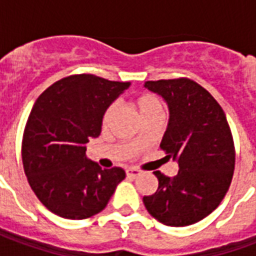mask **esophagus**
Listing matches in <instances>:
<instances>
[{
    "label": "esophagus",
    "mask_w": 256,
    "mask_h": 256,
    "mask_svg": "<svg viewBox=\"0 0 256 256\" xmlns=\"http://www.w3.org/2000/svg\"><path fill=\"white\" fill-rule=\"evenodd\" d=\"M126 175L130 176V178H136L138 175H140V171L138 168H130L126 170Z\"/></svg>",
    "instance_id": "obj_1"
}]
</instances>
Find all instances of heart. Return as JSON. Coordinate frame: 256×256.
<instances>
[{
  "instance_id": "heart-1",
  "label": "heart",
  "mask_w": 256,
  "mask_h": 256,
  "mask_svg": "<svg viewBox=\"0 0 256 256\" xmlns=\"http://www.w3.org/2000/svg\"><path fill=\"white\" fill-rule=\"evenodd\" d=\"M132 106L136 108V112L140 114V116H148L152 112H162V104L160 100L156 98L154 94H150V92H144V94H140V96H136L134 100H132ZM116 112V106L114 104H110L104 112V116H102V124L106 126L108 124V122L112 120V118L114 116Z\"/></svg>"
}]
</instances>
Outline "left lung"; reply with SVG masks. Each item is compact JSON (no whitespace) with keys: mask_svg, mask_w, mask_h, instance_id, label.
I'll return each mask as SVG.
<instances>
[{"mask_svg":"<svg viewBox=\"0 0 256 256\" xmlns=\"http://www.w3.org/2000/svg\"><path fill=\"white\" fill-rule=\"evenodd\" d=\"M168 106L160 148L178 162L170 178L154 171L158 188L144 196L152 218L166 226H190L219 206L230 187L235 148L224 112L206 88L188 78L148 81Z\"/></svg>","mask_w":256,"mask_h":256,"instance_id":"left-lung-1","label":"left lung"}]
</instances>
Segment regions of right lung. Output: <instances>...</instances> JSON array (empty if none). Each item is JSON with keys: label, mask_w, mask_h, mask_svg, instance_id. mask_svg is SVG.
Returning a JSON list of instances; mask_svg holds the SVG:
<instances>
[{"label": "right lung", "mask_w": 256, "mask_h": 256, "mask_svg": "<svg viewBox=\"0 0 256 256\" xmlns=\"http://www.w3.org/2000/svg\"><path fill=\"white\" fill-rule=\"evenodd\" d=\"M130 86L92 74L62 78L36 100L22 138V164L44 206L65 219H86L108 204L124 168H102L86 158L100 136L104 110Z\"/></svg>", "instance_id": "right-lung-1"}]
</instances>
